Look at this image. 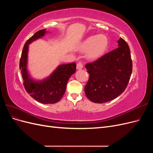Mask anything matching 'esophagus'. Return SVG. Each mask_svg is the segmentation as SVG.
I'll return each mask as SVG.
<instances>
[{"instance_id":"esophagus-1","label":"esophagus","mask_w":153,"mask_h":153,"mask_svg":"<svg viewBox=\"0 0 153 153\" xmlns=\"http://www.w3.org/2000/svg\"><path fill=\"white\" fill-rule=\"evenodd\" d=\"M83 68V64L81 62H79L76 64V69H81Z\"/></svg>"}]
</instances>
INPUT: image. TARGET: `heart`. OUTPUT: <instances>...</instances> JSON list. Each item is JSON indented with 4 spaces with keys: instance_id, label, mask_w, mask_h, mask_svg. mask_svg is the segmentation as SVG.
Here are the masks:
<instances>
[{
    "instance_id": "obj_1",
    "label": "heart",
    "mask_w": 153,
    "mask_h": 153,
    "mask_svg": "<svg viewBox=\"0 0 153 153\" xmlns=\"http://www.w3.org/2000/svg\"><path fill=\"white\" fill-rule=\"evenodd\" d=\"M108 46V39L103 34L91 36L83 41L80 50L87 52V57L92 60L101 57Z\"/></svg>"
}]
</instances>
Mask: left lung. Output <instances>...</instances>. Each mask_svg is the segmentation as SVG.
<instances>
[{"label":"left lung","instance_id":"left-lung-1","mask_svg":"<svg viewBox=\"0 0 153 153\" xmlns=\"http://www.w3.org/2000/svg\"><path fill=\"white\" fill-rule=\"evenodd\" d=\"M118 48L85 65L89 78L84 90L92 102L103 103L116 98L126 89L132 73L130 50L120 38Z\"/></svg>","mask_w":153,"mask_h":153}]
</instances>
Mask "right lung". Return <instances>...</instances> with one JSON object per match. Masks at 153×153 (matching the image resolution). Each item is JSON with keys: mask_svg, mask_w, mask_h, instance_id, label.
Returning <instances> with one entry per match:
<instances>
[{"mask_svg": "<svg viewBox=\"0 0 153 153\" xmlns=\"http://www.w3.org/2000/svg\"><path fill=\"white\" fill-rule=\"evenodd\" d=\"M47 32L46 29L40 30L26 41L20 60V69L25 89L32 98L41 103L53 104L62 98L69 78L76 71V64H61L49 76L41 80H34L30 76L27 70L29 45Z\"/></svg>", "mask_w": 153, "mask_h": 153, "instance_id": "right-lung-1", "label": "right lung"}]
</instances>
